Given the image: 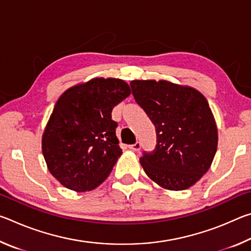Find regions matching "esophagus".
<instances>
[{"mask_svg":"<svg viewBox=\"0 0 251 251\" xmlns=\"http://www.w3.org/2000/svg\"><path fill=\"white\" fill-rule=\"evenodd\" d=\"M128 148L133 151H138L139 150H141V143H138V142L135 143V144H133V145H129Z\"/></svg>","mask_w":251,"mask_h":251,"instance_id":"34e87169","label":"esophagus"}]
</instances>
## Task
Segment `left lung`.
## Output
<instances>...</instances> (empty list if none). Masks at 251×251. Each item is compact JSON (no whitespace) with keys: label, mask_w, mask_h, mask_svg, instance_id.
I'll use <instances>...</instances> for the list:
<instances>
[{"label":"left lung","mask_w":251,"mask_h":251,"mask_svg":"<svg viewBox=\"0 0 251 251\" xmlns=\"http://www.w3.org/2000/svg\"><path fill=\"white\" fill-rule=\"evenodd\" d=\"M130 87L156 127V148L139 159L146 175L165 189L189 188L208 172L217 151V125L206 97L164 79H135Z\"/></svg>","instance_id":"left-lung-1"}]
</instances>
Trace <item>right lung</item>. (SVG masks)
<instances>
[{
    "label": "right lung",
    "instance_id": "add662e5",
    "mask_svg": "<svg viewBox=\"0 0 251 251\" xmlns=\"http://www.w3.org/2000/svg\"><path fill=\"white\" fill-rule=\"evenodd\" d=\"M120 78L96 77L59 96L42 136L50 173L75 192H90L112 172L122 150L112 110L128 97Z\"/></svg>",
    "mask_w": 251,
    "mask_h": 251
}]
</instances>
